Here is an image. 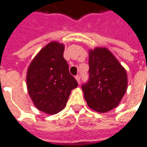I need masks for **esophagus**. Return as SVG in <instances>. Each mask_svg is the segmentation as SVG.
<instances>
[{"mask_svg": "<svg viewBox=\"0 0 147 147\" xmlns=\"http://www.w3.org/2000/svg\"><path fill=\"white\" fill-rule=\"evenodd\" d=\"M76 80L78 81V84H80V82H81V78H80L79 75H77L75 77Z\"/></svg>", "mask_w": 147, "mask_h": 147, "instance_id": "esophagus-1", "label": "esophagus"}]
</instances>
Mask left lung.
<instances>
[{
  "instance_id": "left-lung-1",
  "label": "left lung",
  "mask_w": 147,
  "mask_h": 147,
  "mask_svg": "<svg viewBox=\"0 0 147 147\" xmlns=\"http://www.w3.org/2000/svg\"><path fill=\"white\" fill-rule=\"evenodd\" d=\"M89 79L82 89L88 106L105 113L118 106L127 89L125 69L106 48L90 51Z\"/></svg>"
}]
</instances>
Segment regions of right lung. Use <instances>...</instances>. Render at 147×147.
Masks as SVG:
<instances>
[{
  "label": "right lung",
  "mask_w": 147,
  "mask_h": 147,
  "mask_svg": "<svg viewBox=\"0 0 147 147\" xmlns=\"http://www.w3.org/2000/svg\"><path fill=\"white\" fill-rule=\"evenodd\" d=\"M63 53V45L50 42L37 53L27 71L29 96L37 109L46 114L63 110L71 90L78 86Z\"/></svg>",
  "instance_id": "add662e5"
}]
</instances>
